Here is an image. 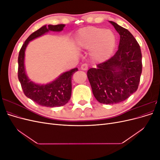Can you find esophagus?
<instances>
[{
    "label": "esophagus",
    "mask_w": 160,
    "mask_h": 160,
    "mask_svg": "<svg viewBox=\"0 0 160 160\" xmlns=\"http://www.w3.org/2000/svg\"><path fill=\"white\" fill-rule=\"evenodd\" d=\"M81 70H83V71L88 70V65L86 64V63L82 64V65L81 67Z\"/></svg>",
    "instance_id": "esophagus-1"
}]
</instances>
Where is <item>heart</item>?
Here are the masks:
<instances>
[{
    "mask_svg": "<svg viewBox=\"0 0 160 160\" xmlns=\"http://www.w3.org/2000/svg\"><path fill=\"white\" fill-rule=\"evenodd\" d=\"M116 36L111 30L101 27H86L77 32V42L80 49L91 50V57L102 62L112 55L116 46Z\"/></svg>",
    "mask_w": 160,
    "mask_h": 160,
    "instance_id": "obj_1",
    "label": "heart"
}]
</instances>
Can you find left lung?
I'll list each match as a JSON object with an SVG mask.
<instances>
[{
    "label": "left lung",
    "mask_w": 160,
    "mask_h": 160,
    "mask_svg": "<svg viewBox=\"0 0 160 160\" xmlns=\"http://www.w3.org/2000/svg\"><path fill=\"white\" fill-rule=\"evenodd\" d=\"M109 22L120 35L118 50L109 59L88 71L93 95L103 104H115L127 99L137 91L142 72L139 43L126 28Z\"/></svg>",
    "instance_id": "8db88e82"
}]
</instances>
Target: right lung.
<instances>
[{
    "instance_id": "right-lung-1",
    "label": "right lung",
    "mask_w": 160,
    "mask_h": 160,
    "mask_svg": "<svg viewBox=\"0 0 160 160\" xmlns=\"http://www.w3.org/2000/svg\"><path fill=\"white\" fill-rule=\"evenodd\" d=\"M65 25H49L42 27L32 32L24 42L18 57V78L25 95L38 105L45 107H60L68 103L71 95V79L78 69L75 68L60 75L51 83L47 85H37L31 81L25 73L24 59L25 51L29 41L42 35L49 31H61Z\"/></svg>"
}]
</instances>
